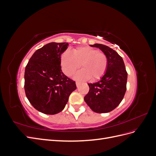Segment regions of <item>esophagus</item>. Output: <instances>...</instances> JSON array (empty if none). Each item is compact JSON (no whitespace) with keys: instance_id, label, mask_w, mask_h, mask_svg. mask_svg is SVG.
Segmentation results:
<instances>
[{"instance_id":"esophagus-1","label":"esophagus","mask_w":156,"mask_h":156,"mask_svg":"<svg viewBox=\"0 0 156 156\" xmlns=\"http://www.w3.org/2000/svg\"><path fill=\"white\" fill-rule=\"evenodd\" d=\"M80 84H81V83H80L79 82H76V86H77V87H79V85H80Z\"/></svg>"}]
</instances>
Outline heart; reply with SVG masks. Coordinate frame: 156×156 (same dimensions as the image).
Listing matches in <instances>:
<instances>
[{"label":"heart","instance_id":"1","mask_svg":"<svg viewBox=\"0 0 156 156\" xmlns=\"http://www.w3.org/2000/svg\"><path fill=\"white\" fill-rule=\"evenodd\" d=\"M107 64L105 54L90 47H80L73 52L66 51L61 57L63 72L69 76L72 75L81 65L83 69L75 75V78L80 81L90 78L93 81L100 79L106 72Z\"/></svg>","mask_w":156,"mask_h":156}]
</instances>
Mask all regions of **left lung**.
Segmentation results:
<instances>
[{"label":"left lung","instance_id":"8db88e82","mask_svg":"<svg viewBox=\"0 0 156 156\" xmlns=\"http://www.w3.org/2000/svg\"><path fill=\"white\" fill-rule=\"evenodd\" d=\"M98 48L107 58V68L100 81L88 83L89 92L84 101L91 109L98 113L108 112L119 105L126 91L127 73L124 60L116 52L107 45H90Z\"/></svg>","mask_w":156,"mask_h":156}]
</instances>
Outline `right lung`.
<instances>
[{
  "label": "right lung",
  "mask_w": 156,
  "mask_h": 156,
  "mask_svg": "<svg viewBox=\"0 0 156 156\" xmlns=\"http://www.w3.org/2000/svg\"><path fill=\"white\" fill-rule=\"evenodd\" d=\"M68 46L66 42L45 45L34 52L25 68L27 98L36 110L46 115L62 111L77 88L75 82L61 69L60 56Z\"/></svg>",
  "instance_id": "add662e5"
}]
</instances>
